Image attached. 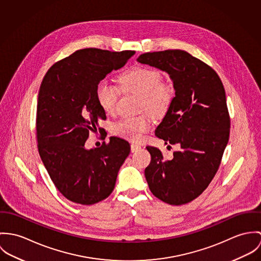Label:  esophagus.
<instances>
[{"instance_id":"1","label":"esophagus","mask_w":261,"mask_h":261,"mask_svg":"<svg viewBox=\"0 0 261 261\" xmlns=\"http://www.w3.org/2000/svg\"><path fill=\"white\" fill-rule=\"evenodd\" d=\"M140 149H141V146H139L138 144H134V143L131 144V152H132V153L137 152V151H139Z\"/></svg>"}]
</instances>
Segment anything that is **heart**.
Instances as JSON below:
<instances>
[{"instance_id": "heart-1", "label": "heart", "mask_w": 261, "mask_h": 261, "mask_svg": "<svg viewBox=\"0 0 261 261\" xmlns=\"http://www.w3.org/2000/svg\"><path fill=\"white\" fill-rule=\"evenodd\" d=\"M124 90L137 92L142 95L141 108L154 114L167 111L172 103L174 90L171 85L162 82L160 73L154 69L136 67L125 72L120 77ZM120 90L108 79H102L96 86V99L106 113L115 112ZM151 117H125L114 126L117 135L132 141H139L151 126Z\"/></svg>"}]
</instances>
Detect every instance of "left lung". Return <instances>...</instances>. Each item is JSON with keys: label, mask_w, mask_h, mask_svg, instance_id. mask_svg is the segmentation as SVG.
I'll return each instance as SVG.
<instances>
[{"label": "left lung", "mask_w": 261, "mask_h": 261, "mask_svg": "<svg viewBox=\"0 0 261 261\" xmlns=\"http://www.w3.org/2000/svg\"><path fill=\"white\" fill-rule=\"evenodd\" d=\"M137 61L168 73L173 82L175 97L155 135L180 147L172 160H164L158 148L146 147L151 155L145 169L148 186L163 202H190L215 176L228 143L223 84L210 66L182 50L145 53Z\"/></svg>", "instance_id": "8db88e82"}]
</instances>
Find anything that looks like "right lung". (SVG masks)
<instances>
[{
	"label": "right lung",
	"instance_id": "right-lung-1",
	"mask_svg": "<svg viewBox=\"0 0 261 261\" xmlns=\"http://www.w3.org/2000/svg\"><path fill=\"white\" fill-rule=\"evenodd\" d=\"M134 54L78 50L55 63L42 81L36 119L38 150L53 183L72 202L92 205L107 198L130 153V144L118 137L93 149H86L85 142L90 132L103 131L98 123L106 119L96 99L98 82Z\"/></svg>",
	"mask_w": 261,
	"mask_h": 261
}]
</instances>
